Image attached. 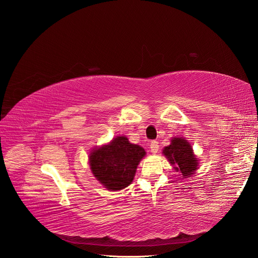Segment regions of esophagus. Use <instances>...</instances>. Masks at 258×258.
<instances>
[{
    "label": "esophagus",
    "mask_w": 258,
    "mask_h": 258,
    "mask_svg": "<svg viewBox=\"0 0 258 258\" xmlns=\"http://www.w3.org/2000/svg\"><path fill=\"white\" fill-rule=\"evenodd\" d=\"M150 148H151V152L153 154H156L158 152L159 150V145H158V142L157 141H152L151 144H150Z\"/></svg>",
    "instance_id": "esophagus-1"
}]
</instances>
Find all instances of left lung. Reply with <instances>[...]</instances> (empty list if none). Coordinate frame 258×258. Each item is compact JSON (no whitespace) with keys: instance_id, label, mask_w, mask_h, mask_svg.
I'll list each match as a JSON object with an SVG mask.
<instances>
[{"instance_id":"1","label":"left lung","mask_w":258,"mask_h":258,"mask_svg":"<svg viewBox=\"0 0 258 258\" xmlns=\"http://www.w3.org/2000/svg\"><path fill=\"white\" fill-rule=\"evenodd\" d=\"M162 154L184 178L190 177L198 169V159L194 155L192 147L183 138H173L171 144L163 148Z\"/></svg>"}]
</instances>
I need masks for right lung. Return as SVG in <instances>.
Segmentation results:
<instances>
[{
  "mask_svg": "<svg viewBox=\"0 0 258 258\" xmlns=\"http://www.w3.org/2000/svg\"><path fill=\"white\" fill-rule=\"evenodd\" d=\"M145 154L143 147L130 143L126 137H116L90 153L91 172L106 189H123L131 184Z\"/></svg>",
  "mask_w": 258,
  "mask_h": 258,
  "instance_id": "1",
  "label": "right lung"
}]
</instances>
